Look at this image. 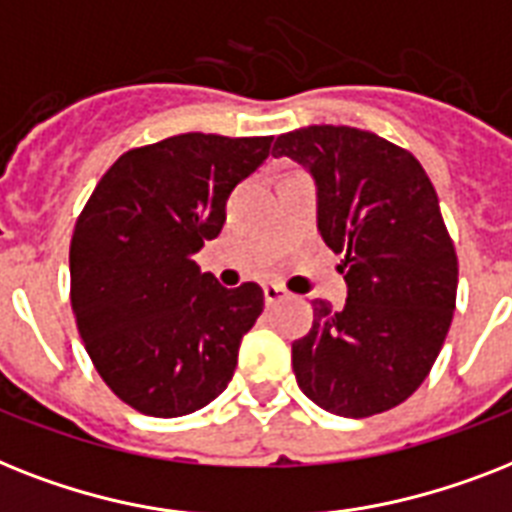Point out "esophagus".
Wrapping results in <instances>:
<instances>
[{"mask_svg": "<svg viewBox=\"0 0 512 512\" xmlns=\"http://www.w3.org/2000/svg\"><path fill=\"white\" fill-rule=\"evenodd\" d=\"M285 298H290V293L285 288H280V285H264V301H267L269 306L280 304Z\"/></svg>", "mask_w": 512, "mask_h": 512, "instance_id": "1", "label": "esophagus"}]
</instances>
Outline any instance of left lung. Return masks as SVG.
<instances>
[{"label":"left lung","mask_w":512,"mask_h":512,"mask_svg":"<svg viewBox=\"0 0 512 512\" xmlns=\"http://www.w3.org/2000/svg\"><path fill=\"white\" fill-rule=\"evenodd\" d=\"M272 155L317 187V230L343 253V309L314 298L312 330L293 343L298 388L341 418L402 404L431 372L452 325L457 253L418 158L351 126L280 134Z\"/></svg>","instance_id":"obj_1"}]
</instances>
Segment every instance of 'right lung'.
Wrapping results in <instances>:
<instances>
[{
	"label": "right lung",
	"mask_w": 512,
	"mask_h": 512,
	"mask_svg": "<svg viewBox=\"0 0 512 512\" xmlns=\"http://www.w3.org/2000/svg\"><path fill=\"white\" fill-rule=\"evenodd\" d=\"M272 137L177 134L134 147L97 182L71 240V304L81 341L113 394L142 415L206 407L235 375L264 290H227L195 253L227 219V198Z\"/></svg>",
	"instance_id": "right-lung-1"
}]
</instances>
